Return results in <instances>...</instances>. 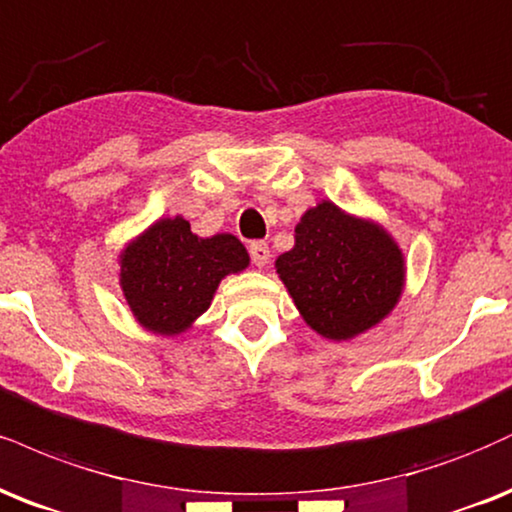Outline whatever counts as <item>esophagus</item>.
Instances as JSON below:
<instances>
[{
	"label": "esophagus",
	"mask_w": 512,
	"mask_h": 512,
	"mask_svg": "<svg viewBox=\"0 0 512 512\" xmlns=\"http://www.w3.org/2000/svg\"><path fill=\"white\" fill-rule=\"evenodd\" d=\"M248 250H250V260L255 267H267L272 250H269V245L264 243V240H252Z\"/></svg>",
	"instance_id": "esophagus-1"
}]
</instances>
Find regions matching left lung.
Wrapping results in <instances>:
<instances>
[{"label": "left lung", "mask_w": 512, "mask_h": 512, "mask_svg": "<svg viewBox=\"0 0 512 512\" xmlns=\"http://www.w3.org/2000/svg\"><path fill=\"white\" fill-rule=\"evenodd\" d=\"M276 274L317 334L348 341L393 310L405 267L403 252L381 226L324 200L295 226V245L279 255Z\"/></svg>", "instance_id": "obj_1"}]
</instances>
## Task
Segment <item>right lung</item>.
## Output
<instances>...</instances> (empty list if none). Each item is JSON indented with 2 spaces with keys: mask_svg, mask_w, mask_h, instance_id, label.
<instances>
[{
  "mask_svg": "<svg viewBox=\"0 0 512 512\" xmlns=\"http://www.w3.org/2000/svg\"><path fill=\"white\" fill-rule=\"evenodd\" d=\"M248 264V250L231 233L197 238L183 217L162 219L121 255V288L145 329L174 336L207 310L226 274Z\"/></svg>",
  "mask_w": 512,
  "mask_h": 512,
  "instance_id": "obj_1",
  "label": "right lung"
}]
</instances>
